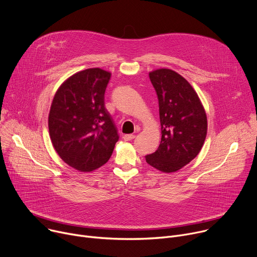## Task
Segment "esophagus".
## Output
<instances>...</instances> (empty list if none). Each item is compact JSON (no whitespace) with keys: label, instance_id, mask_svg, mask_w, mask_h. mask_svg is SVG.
Returning a JSON list of instances; mask_svg holds the SVG:
<instances>
[{"label":"esophagus","instance_id":"1","mask_svg":"<svg viewBox=\"0 0 257 257\" xmlns=\"http://www.w3.org/2000/svg\"><path fill=\"white\" fill-rule=\"evenodd\" d=\"M134 138H135V135H134V134H125V135H123V139L126 140V141L133 140Z\"/></svg>","mask_w":257,"mask_h":257}]
</instances>
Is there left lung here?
Returning a JSON list of instances; mask_svg holds the SVG:
<instances>
[{
	"instance_id": "1",
	"label": "left lung",
	"mask_w": 257,
	"mask_h": 257,
	"mask_svg": "<svg viewBox=\"0 0 257 257\" xmlns=\"http://www.w3.org/2000/svg\"><path fill=\"white\" fill-rule=\"evenodd\" d=\"M150 79L159 99L162 139L145 160L162 172H176L199 154L206 137V115L195 90L175 71H153Z\"/></svg>"
}]
</instances>
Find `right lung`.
Returning a JSON list of instances; mask_svg holds the SVG:
<instances>
[{"mask_svg": "<svg viewBox=\"0 0 257 257\" xmlns=\"http://www.w3.org/2000/svg\"><path fill=\"white\" fill-rule=\"evenodd\" d=\"M111 73L80 71L56 92L49 115L52 143L61 159L80 172H91L111 158L119 140L115 122L104 107Z\"/></svg>", "mask_w": 257, "mask_h": 257, "instance_id": "obj_1", "label": "right lung"}]
</instances>
